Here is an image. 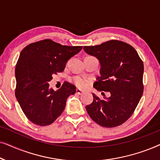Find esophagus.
I'll return each mask as SVG.
<instances>
[{
  "instance_id": "esophagus-1",
  "label": "esophagus",
  "mask_w": 160,
  "mask_h": 160,
  "mask_svg": "<svg viewBox=\"0 0 160 160\" xmlns=\"http://www.w3.org/2000/svg\"><path fill=\"white\" fill-rule=\"evenodd\" d=\"M83 93H84V91H82V89H78V88L76 89V94H77V95H82Z\"/></svg>"
}]
</instances>
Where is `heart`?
<instances>
[{
  "label": "heart",
  "instance_id": "1",
  "mask_svg": "<svg viewBox=\"0 0 160 160\" xmlns=\"http://www.w3.org/2000/svg\"><path fill=\"white\" fill-rule=\"evenodd\" d=\"M73 82L76 86L80 87V88H86V87H88L89 84V81L88 79H86V78L82 77L74 78Z\"/></svg>",
  "mask_w": 160,
  "mask_h": 160
}]
</instances>
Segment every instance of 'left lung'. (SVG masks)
<instances>
[{"label": "left lung", "mask_w": 160, "mask_h": 160, "mask_svg": "<svg viewBox=\"0 0 160 160\" xmlns=\"http://www.w3.org/2000/svg\"><path fill=\"white\" fill-rule=\"evenodd\" d=\"M84 51L100 60V77L93 87L109 92L100 100L92 94L93 102L86 110L94 122L105 128L124 123L136 108L143 92V63L132 46L110 40L96 46H85Z\"/></svg>", "instance_id": "obj_1"}]
</instances>
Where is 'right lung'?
Wrapping results in <instances>:
<instances>
[{
	"label": "right lung",
	"instance_id": "1",
	"mask_svg": "<svg viewBox=\"0 0 160 160\" xmlns=\"http://www.w3.org/2000/svg\"><path fill=\"white\" fill-rule=\"evenodd\" d=\"M82 49L44 39L30 43L22 50L17 60L15 95L22 110L30 122L47 126L64 111L66 100L76 87L65 82L58 91L49 89L52 75L64 71L68 60Z\"/></svg>",
	"mask_w": 160,
	"mask_h": 160
}]
</instances>
